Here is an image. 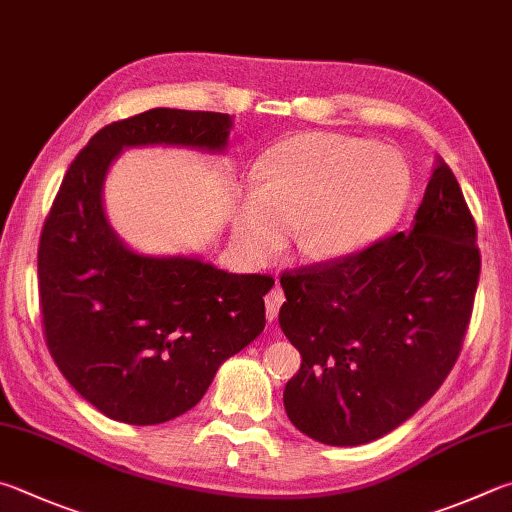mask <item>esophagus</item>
<instances>
[{"instance_id": "obj_1", "label": "esophagus", "mask_w": 512, "mask_h": 512, "mask_svg": "<svg viewBox=\"0 0 512 512\" xmlns=\"http://www.w3.org/2000/svg\"><path fill=\"white\" fill-rule=\"evenodd\" d=\"M282 302H284V291L280 284H275L273 291L266 295V318L271 322L277 318V313H280Z\"/></svg>"}]
</instances>
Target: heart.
I'll list each match as a JSON object with an SVG mask.
<instances>
[{"label":"heart","instance_id":"obj_1","mask_svg":"<svg viewBox=\"0 0 512 512\" xmlns=\"http://www.w3.org/2000/svg\"><path fill=\"white\" fill-rule=\"evenodd\" d=\"M412 172L394 147L342 134H302L264 154L235 215L241 246L255 259L297 248L315 262L349 257L392 228L410 197Z\"/></svg>","mask_w":512,"mask_h":512}]
</instances>
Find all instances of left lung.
Listing matches in <instances>:
<instances>
[{
  "label": "left lung",
  "instance_id": "1",
  "mask_svg": "<svg viewBox=\"0 0 512 512\" xmlns=\"http://www.w3.org/2000/svg\"><path fill=\"white\" fill-rule=\"evenodd\" d=\"M479 271L475 219L439 161L410 230L284 273L280 327L302 356L284 387L291 423L340 448L405 423L459 358Z\"/></svg>",
  "mask_w": 512,
  "mask_h": 512
}]
</instances>
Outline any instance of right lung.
I'll return each instance as SVG.
<instances>
[{
  "instance_id": "1",
  "label": "right lung",
  "mask_w": 512,
  "mask_h": 512,
  "mask_svg": "<svg viewBox=\"0 0 512 512\" xmlns=\"http://www.w3.org/2000/svg\"><path fill=\"white\" fill-rule=\"evenodd\" d=\"M232 116L156 107L102 127L69 165L44 221L37 277L44 338L71 387L129 425L197 405L224 362L264 331L266 275H235L192 255L129 248L102 188L127 147L226 152Z\"/></svg>"
}]
</instances>
